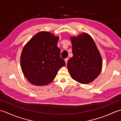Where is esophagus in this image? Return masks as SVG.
Segmentation results:
<instances>
[{
	"label": "esophagus",
	"instance_id": "obj_1",
	"mask_svg": "<svg viewBox=\"0 0 121 121\" xmlns=\"http://www.w3.org/2000/svg\"><path fill=\"white\" fill-rule=\"evenodd\" d=\"M68 58H66V59H65V63H66V64H67V62H68Z\"/></svg>",
	"mask_w": 121,
	"mask_h": 121
}]
</instances>
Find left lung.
I'll use <instances>...</instances> for the list:
<instances>
[{"mask_svg": "<svg viewBox=\"0 0 121 121\" xmlns=\"http://www.w3.org/2000/svg\"><path fill=\"white\" fill-rule=\"evenodd\" d=\"M73 56L68 61L70 75L79 83L92 82L101 72L102 60L94 39L85 33L71 37Z\"/></svg>", "mask_w": 121, "mask_h": 121, "instance_id": "1", "label": "left lung"}]
</instances>
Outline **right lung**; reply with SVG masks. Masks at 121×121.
I'll return each instance as SVG.
<instances>
[{"instance_id":"add662e5","label":"right lung","mask_w":121,"mask_h":121,"mask_svg":"<svg viewBox=\"0 0 121 121\" xmlns=\"http://www.w3.org/2000/svg\"><path fill=\"white\" fill-rule=\"evenodd\" d=\"M59 37L49 32L37 33L25 45L22 51L20 63L24 76L36 86L51 83L65 62L60 57L58 47Z\"/></svg>"}]
</instances>
